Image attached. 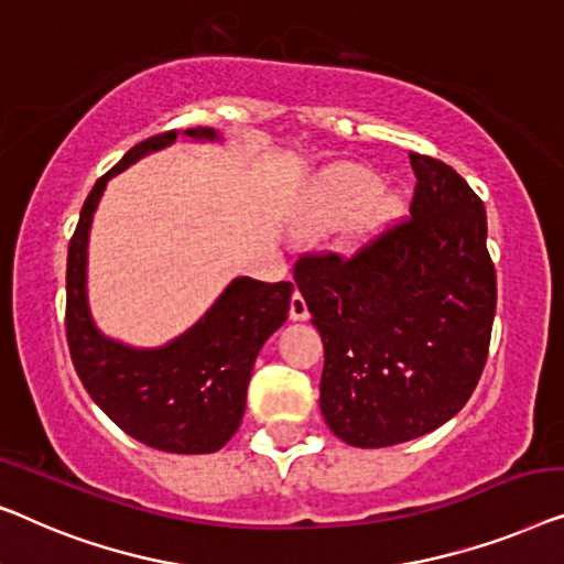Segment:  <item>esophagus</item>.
<instances>
[{
    "mask_svg": "<svg viewBox=\"0 0 564 564\" xmlns=\"http://www.w3.org/2000/svg\"><path fill=\"white\" fill-rule=\"evenodd\" d=\"M289 314H291L293 322H304V319H308V306H306V301H304V296H301L299 291H293Z\"/></svg>",
    "mask_w": 564,
    "mask_h": 564,
    "instance_id": "34e87169",
    "label": "esophagus"
}]
</instances>
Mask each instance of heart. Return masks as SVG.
Here are the masks:
<instances>
[{"label":"heart","instance_id":"1","mask_svg":"<svg viewBox=\"0 0 564 564\" xmlns=\"http://www.w3.org/2000/svg\"><path fill=\"white\" fill-rule=\"evenodd\" d=\"M401 209L399 188H380L378 173L362 165H335L314 181L306 199V219L314 227H337L350 219L347 232L362 240L388 225Z\"/></svg>","mask_w":564,"mask_h":564}]
</instances>
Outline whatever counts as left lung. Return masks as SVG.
<instances>
[{"label": "left lung", "mask_w": 564, "mask_h": 564, "mask_svg": "<svg viewBox=\"0 0 564 564\" xmlns=\"http://www.w3.org/2000/svg\"><path fill=\"white\" fill-rule=\"evenodd\" d=\"M411 217L350 260L293 268L324 343L319 406L352 447H391L449 422L486 368L496 268L486 206L467 181L411 153Z\"/></svg>", "instance_id": "left-lung-1"}]
</instances>
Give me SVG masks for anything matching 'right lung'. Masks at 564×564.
<instances>
[{
  "label": "right lung",
  "mask_w": 564,
  "mask_h": 564,
  "mask_svg": "<svg viewBox=\"0 0 564 564\" xmlns=\"http://www.w3.org/2000/svg\"><path fill=\"white\" fill-rule=\"evenodd\" d=\"M178 134L219 140L212 127L163 132L134 145L86 196L66 268V337L74 368L94 403L148 447L206 455L232 440L245 414L252 365L265 339L289 316L293 283L235 279L199 322L163 347H130L105 337L89 312V229L107 181Z\"/></svg>",
  "instance_id": "obj_1"
}]
</instances>
